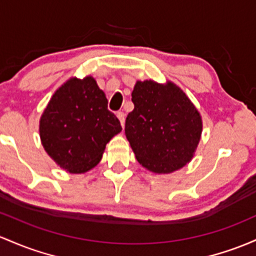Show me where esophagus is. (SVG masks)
Returning <instances> with one entry per match:
<instances>
[{
  "mask_svg": "<svg viewBox=\"0 0 256 256\" xmlns=\"http://www.w3.org/2000/svg\"><path fill=\"white\" fill-rule=\"evenodd\" d=\"M116 116H118V119L120 120V122H122V126L124 128V124H125V113H124V112H118Z\"/></svg>",
  "mask_w": 256,
  "mask_h": 256,
  "instance_id": "34e87169",
  "label": "esophagus"
}]
</instances>
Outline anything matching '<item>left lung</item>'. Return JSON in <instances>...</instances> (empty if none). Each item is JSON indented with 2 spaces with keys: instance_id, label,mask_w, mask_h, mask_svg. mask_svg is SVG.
I'll return each mask as SVG.
<instances>
[{
  "instance_id": "8db88e82",
  "label": "left lung",
  "mask_w": 256,
  "mask_h": 256,
  "mask_svg": "<svg viewBox=\"0 0 256 256\" xmlns=\"http://www.w3.org/2000/svg\"><path fill=\"white\" fill-rule=\"evenodd\" d=\"M134 110L125 122V134L137 162L156 174L184 168L200 141L202 116L184 91L168 81H137Z\"/></svg>"
}]
</instances>
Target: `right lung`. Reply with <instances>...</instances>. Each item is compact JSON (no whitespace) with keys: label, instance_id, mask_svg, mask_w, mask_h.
Instances as JSON below:
<instances>
[{"label":"right lung","instance_id":"1","mask_svg":"<svg viewBox=\"0 0 256 256\" xmlns=\"http://www.w3.org/2000/svg\"><path fill=\"white\" fill-rule=\"evenodd\" d=\"M122 131L108 110L104 92L92 76L72 78L54 92L40 119V137L47 154L72 174L91 170L106 144Z\"/></svg>","mask_w":256,"mask_h":256}]
</instances>
